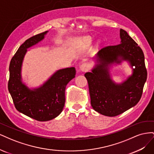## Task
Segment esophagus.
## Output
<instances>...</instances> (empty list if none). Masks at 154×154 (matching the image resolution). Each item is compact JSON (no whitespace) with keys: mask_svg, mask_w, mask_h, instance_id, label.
Wrapping results in <instances>:
<instances>
[{"mask_svg":"<svg viewBox=\"0 0 154 154\" xmlns=\"http://www.w3.org/2000/svg\"><path fill=\"white\" fill-rule=\"evenodd\" d=\"M88 69H89V67H88V66L86 63H82L81 66H80V70L82 72H85L87 71Z\"/></svg>","mask_w":154,"mask_h":154,"instance_id":"34e87169","label":"esophagus"}]
</instances>
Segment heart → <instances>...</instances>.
I'll return each mask as SVG.
<instances>
[{"label": "heart", "mask_w": 154, "mask_h": 154, "mask_svg": "<svg viewBox=\"0 0 154 154\" xmlns=\"http://www.w3.org/2000/svg\"><path fill=\"white\" fill-rule=\"evenodd\" d=\"M79 40L82 41L83 42L88 44H91V42H92V38L90 36H83V37H82V38H80Z\"/></svg>", "instance_id": "1"}]
</instances>
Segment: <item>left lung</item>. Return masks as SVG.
Wrapping results in <instances>:
<instances>
[{"label": "left lung", "instance_id": "obj_1", "mask_svg": "<svg viewBox=\"0 0 154 154\" xmlns=\"http://www.w3.org/2000/svg\"><path fill=\"white\" fill-rule=\"evenodd\" d=\"M120 44L107 46L96 55L92 72L85 74L89 89L91 106L97 112L110 117L123 113L136 105L142 96L147 71L141 48L127 31L120 29ZM127 61L133 74L122 84L111 79L109 67Z\"/></svg>", "mask_w": 154, "mask_h": 154}]
</instances>
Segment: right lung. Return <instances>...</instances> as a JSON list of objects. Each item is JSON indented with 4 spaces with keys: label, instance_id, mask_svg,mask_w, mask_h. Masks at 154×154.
I'll use <instances>...</instances> for the list:
<instances>
[{
    "label": "right lung",
    "instance_id": "1",
    "mask_svg": "<svg viewBox=\"0 0 154 154\" xmlns=\"http://www.w3.org/2000/svg\"><path fill=\"white\" fill-rule=\"evenodd\" d=\"M48 32L46 31L26 40L11 58L9 68L8 91L16 109L39 122L51 120L62 112L66 101V85L76 74L74 67L58 70L43 85L33 89L22 82L21 70L27 49L42 40Z\"/></svg>",
    "mask_w": 154,
    "mask_h": 154
}]
</instances>
